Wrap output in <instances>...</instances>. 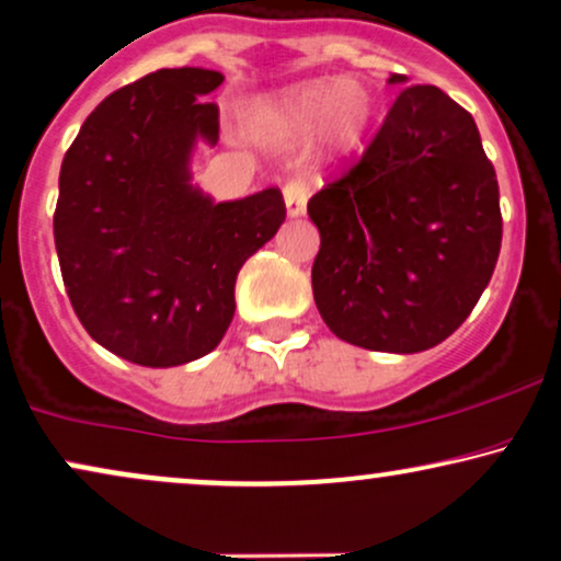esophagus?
<instances>
[{"label":"esophagus","instance_id":"34e87169","mask_svg":"<svg viewBox=\"0 0 561 561\" xmlns=\"http://www.w3.org/2000/svg\"><path fill=\"white\" fill-rule=\"evenodd\" d=\"M308 183L295 179L285 186V204H287V215L289 217H302L305 207H308Z\"/></svg>","mask_w":561,"mask_h":561}]
</instances>
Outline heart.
<instances>
[{"instance_id":"b5f03b06","label":"heart","mask_w":561,"mask_h":561,"mask_svg":"<svg viewBox=\"0 0 561 561\" xmlns=\"http://www.w3.org/2000/svg\"><path fill=\"white\" fill-rule=\"evenodd\" d=\"M373 116L370 95L346 80H323L297 90L261 113V122L282 137H302L323 126L331 141L350 147L363 137Z\"/></svg>"}]
</instances>
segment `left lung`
<instances>
[{"label": "left lung", "instance_id": "1", "mask_svg": "<svg viewBox=\"0 0 561 561\" xmlns=\"http://www.w3.org/2000/svg\"><path fill=\"white\" fill-rule=\"evenodd\" d=\"M388 84H407L391 75ZM318 313L342 342L414 354L479 302L502 243L500 188L471 113L403 88L363 160L308 202Z\"/></svg>", "mask_w": 561, "mask_h": 561}]
</instances>
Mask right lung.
Segmentation results:
<instances>
[{
	"label": "right lung",
	"mask_w": 561,
	"mask_h": 561,
	"mask_svg": "<svg viewBox=\"0 0 561 561\" xmlns=\"http://www.w3.org/2000/svg\"><path fill=\"white\" fill-rule=\"evenodd\" d=\"M204 67L158 69L111 92L64 154L54 240L84 331L141 367L194 363L236 316L243 264L285 222L279 188L215 202L196 186L198 141L215 147L222 84Z\"/></svg>",
	"instance_id": "add662e5"
}]
</instances>
